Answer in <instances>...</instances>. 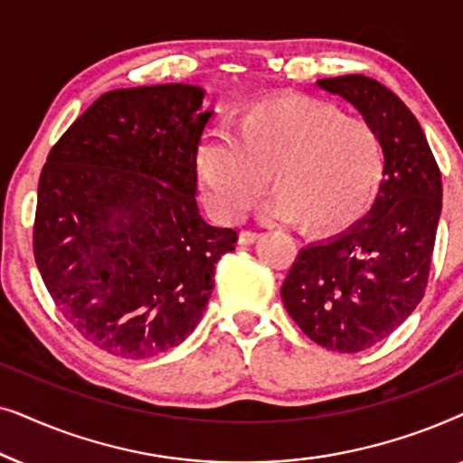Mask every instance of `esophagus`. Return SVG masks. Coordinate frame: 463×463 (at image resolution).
Masks as SVG:
<instances>
[{
  "label": "esophagus",
  "instance_id": "34e87169",
  "mask_svg": "<svg viewBox=\"0 0 463 463\" xmlns=\"http://www.w3.org/2000/svg\"><path fill=\"white\" fill-rule=\"evenodd\" d=\"M257 240H259V233H255V232H240L238 233V244L240 246H249L252 242H257Z\"/></svg>",
  "mask_w": 463,
  "mask_h": 463
}]
</instances>
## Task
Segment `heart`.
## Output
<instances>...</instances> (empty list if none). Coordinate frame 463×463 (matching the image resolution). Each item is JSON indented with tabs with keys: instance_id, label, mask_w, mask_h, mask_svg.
I'll return each mask as SVG.
<instances>
[{
	"instance_id": "b5f03b06",
	"label": "heart",
	"mask_w": 463,
	"mask_h": 463,
	"mask_svg": "<svg viewBox=\"0 0 463 463\" xmlns=\"http://www.w3.org/2000/svg\"><path fill=\"white\" fill-rule=\"evenodd\" d=\"M198 173L206 204L221 221L242 219L271 175V219L297 221L312 236H337L371 211L383 179V149L366 119L288 92L250 105L238 137L214 128L200 147Z\"/></svg>"
}]
</instances>
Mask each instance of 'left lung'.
<instances>
[{
	"mask_svg": "<svg viewBox=\"0 0 463 463\" xmlns=\"http://www.w3.org/2000/svg\"><path fill=\"white\" fill-rule=\"evenodd\" d=\"M379 135L383 179L371 211L337 236L307 244L282 284L297 326L333 352H363L420 306L442 208L440 170L407 105L366 75L318 80Z\"/></svg>",
	"mask_w": 463,
	"mask_h": 463,
	"instance_id": "obj_1",
	"label": "left lung"
}]
</instances>
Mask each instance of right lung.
I'll return each instance as SVG.
<instances>
[{"instance_id":"obj_1","label":"right lung","mask_w":463,"mask_h":463,"mask_svg":"<svg viewBox=\"0 0 463 463\" xmlns=\"http://www.w3.org/2000/svg\"><path fill=\"white\" fill-rule=\"evenodd\" d=\"M204 88L157 84L99 97L50 151L33 252L48 293L81 337L122 358L185 341L238 233L208 225L198 145Z\"/></svg>"}]
</instances>
